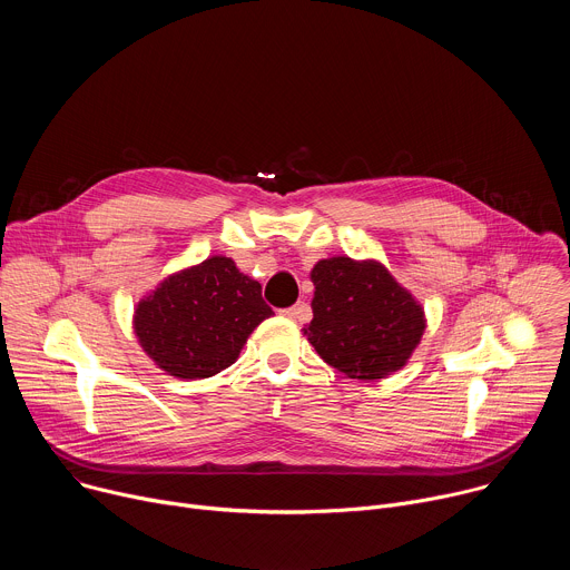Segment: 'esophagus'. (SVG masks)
Segmentation results:
<instances>
[{"label":"esophagus","mask_w":570,"mask_h":570,"mask_svg":"<svg viewBox=\"0 0 570 570\" xmlns=\"http://www.w3.org/2000/svg\"><path fill=\"white\" fill-rule=\"evenodd\" d=\"M308 313V306L306 304H295V306H288L282 311L284 317H291V320H304V315Z\"/></svg>","instance_id":"obj_1"}]
</instances>
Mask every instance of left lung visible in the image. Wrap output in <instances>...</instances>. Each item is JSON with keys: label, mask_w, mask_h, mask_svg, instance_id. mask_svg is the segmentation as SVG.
Instances as JSON below:
<instances>
[{"label": "left lung", "mask_w": 570, "mask_h": 570, "mask_svg": "<svg viewBox=\"0 0 570 570\" xmlns=\"http://www.w3.org/2000/svg\"><path fill=\"white\" fill-rule=\"evenodd\" d=\"M311 282L313 320L302 332L324 363L361 381L409 363L426 330L424 308L383 264L320 259Z\"/></svg>", "instance_id": "obj_1"}]
</instances>
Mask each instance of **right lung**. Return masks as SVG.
<instances>
[{"instance_id":"obj_1","label":"right lung","mask_w":570,"mask_h":570,"mask_svg":"<svg viewBox=\"0 0 570 570\" xmlns=\"http://www.w3.org/2000/svg\"><path fill=\"white\" fill-rule=\"evenodd\" d=\"M271 315L262 284L229 257L214 255L144 295L132 330L159 370L178 379H207L229 367Z\"/></svg>"}]
</instances>
